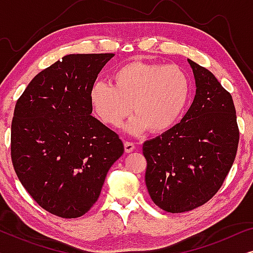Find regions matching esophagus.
<instances>
[{
    "mask_svg": "<svg viewBox=\"0 0 253 253\" xmlns=\"http://www.w3.org/2000/svg\"><path fill=\"white\" fill-rule=\"evenodd\" d=\"M124 151H126V153H131V152H133L134 144L130 143V141H126V143H124Z\"/></svg>",
    "mask_w": 253,
    "mask_h": 253,
    "instance_id": "34e87169",
    "label": "esophagus"
}]
</instances>
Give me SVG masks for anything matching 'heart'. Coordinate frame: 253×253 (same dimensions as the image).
Masks as SVG:
<instances>
[{"label":"heart","mask_w":253,"mask_h":253,"mask_svg":"<svg viewBox=\"0 0 253 253\" xmlns=\"http://www.w3.org/2000/svg\"><path fill=\"white\" fill-rule=\"evenodd\" d=\"M114 85L96 82L89 89V103L103 123L119 127L136 113L126 126L131 134L150 129L164 133L178 122L191 96V82L177 65L133 61L112 74Z\"/></svg>","instance_id":"obj_1"}]
</instances>
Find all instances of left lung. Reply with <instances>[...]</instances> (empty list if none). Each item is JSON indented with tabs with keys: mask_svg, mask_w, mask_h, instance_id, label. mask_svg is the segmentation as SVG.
<instances>
[{
	"mask_svg": "<svg viewBox=\"0 0 253 253\" xmlns=\"http://www.w3.org/2000/svg\"><path fill=\"white\" fill-rule=\"evenodd\" d=\"M188 62L196 95L181 122L143 145L152 200L169 213L204 205L221 188L236 157L240 131L230 93L212 72Z\"/></svg>",
	"mask_w": 253,
	"mask_h": 253,
	"instance_id": "obj_1",
	"label": "left lung"
}]
</instances>
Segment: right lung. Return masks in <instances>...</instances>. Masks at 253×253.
Instances as JSON below:
<instances>
[{
	"label": "right lung",
	"mask_w": 253,
	"mask_h": 253,
	"mask_svg": "<svg viewBox=\"0 0 253 253\" xmlns=\"http://www.w3.org/2000/svg\"><path fill=\"white\" fill-rule=\"evenodd\" d=\"M115 54H70L34 77L11 123V159L26 191L55 215H84L124 152L119 134L91 115L89 89Z\"/></svg>",
	"instance_id": "right-lung-1"
}]
</instances>
